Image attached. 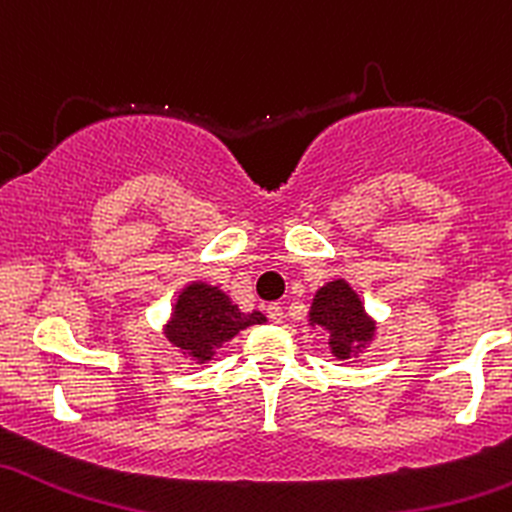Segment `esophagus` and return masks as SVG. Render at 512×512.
Wrapping results in <instances>:
<instances>
[{
	"label": "esophagus",
	"mask_w": 512,
	"mask_h": 512,
	"mask_svg": "<svg viewBox=\"0 0 512 512\" xmlns=\"http://www.w3.org/2000/svg\"><path fill=\"white\" fill-rule=\"evenodd\" d=\"M266 314H268V319L273 321V324H283V319H285V312H283V307H280L278 302H275V304H268Z\"/></svg>",
	"instance_id": "1"
}]
</instances>
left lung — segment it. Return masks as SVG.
Listing matches in <instances>:
<instances>
[{"label": "left lung", "instance_id": "1", "mask_svg": "<svg viewBox=\"0 0 512 512\" xmlns=\"http://www.w3.org/2000/svg\"><path fill=\"white\" fill-rule=\"evenodd\" d=\"M309 321L331 333L329 346L336 358H350L355 348L365 346L375 333V324L367 319L358 295L346 280H333L314 295Z\"/></svg>", "mask_w": 512, "mask_h": 512}]
</instances>
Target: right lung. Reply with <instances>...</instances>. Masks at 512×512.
<instances>
[{"label": "right lung", "mask_w": 512, "mask_h": 512, "mask_svg": "<svg viewBox=\"0 0 512 512\" xmlns=\"http://www.w3.org/2000/svg\"><path fill=\"white\" fill-rule=\"evenodd\" d=\"M266 317L261 312H239L237 304L217 287L193 283L179 295L171 324L166 326V338L181 348L188 358L210 360L215 348L234 338L241 329L251 324H263Z\"/></svg>", "instance_id": "add662e5"}]
</instances>
